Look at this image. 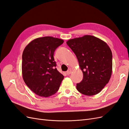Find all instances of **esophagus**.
Instances as JSON below:
<instances>
[{"instance_id": "34e87169", "label": "esophagus", "mask_w": 129, "mask_h": 129, "mask_svg": "<svg viewBox=\"0 0 129 129\" xmlns=\"http://www.w3.org/2000/svg\"><path fill=\"white\" fill-rule=\"evenodd\" d=\"M66 73H67V74L68 75H70V74H71V73H72V70L70 69H69L68 71L66 72Z\"/></svg>"}]
</instances>
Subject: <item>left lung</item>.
Returning <instances> with one entry per match:
<instances>
[{
    "label": "left lung",
    "instance_id": "1",
    "mask_svg": "<svg viewBox=\"0 0 129 129\" xmlns=\"http://www.w3.org/2000/svg\"><path fill=\"white\" fill-rule=\"evenodd\" d=\"M66 43L76 55L83 73V80L77 83V90L87 96L99 93L109 82L112 72V55L109 46L89 35L69 39Z\"/></svg>",
    "mask_w": 129,
    "mask_h": 129
}]
</instances>
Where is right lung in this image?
<instances>
[{"label": "right lung", "mask_w": 129, "mask_h": 129, "mask_svg": "<svg viewBox=\"0 0 129 129\" xmlns=\"http://www.w3.org/2000/svg\"><path fill=\"white\" fill-rule=\"evenodd\" d=\"M64 41L52 37L35 39L22 55V74L25 83L37 95L48 97L59 89L64 76L55 68L54 53Z\"/></svg>", "instance_id": "obj_1"}]
</instances>
